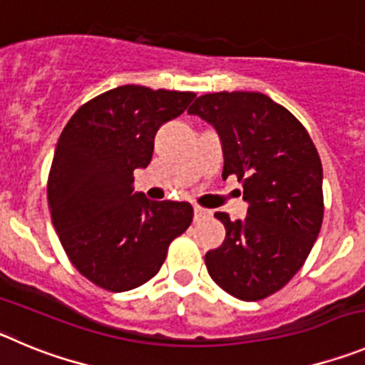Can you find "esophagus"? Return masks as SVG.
I'll use <instances>...</instances> for the list:
<instances>
[{"label": "esophagus", "instance_id": "1", "mask_svg": "<svg viewBox=\"0 0 365 365\" xmlns=\"http://www.w3.org/2000/svg\"><path fill=\"white\" fill-rule=\"evenodd\" d=\"M193 213H195V219H202V217L208 215V210L200 208V206H195V208H193Z\"/></svg>", "mask_w": 365, "mask_h": 365}]
</instances>
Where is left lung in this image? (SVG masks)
<instances>
[{
  "instance_id": "8db88e82",
  "label": "left lung",
  "mask_w": 365,
  "mask_h": 365,
  "mask_svg": "<svg viewBox=\"0 0 365 365\" xmlns=\"http://www.w3.org/2000/svg\"><path fill=\"white\" fill-rule=\"evenodd\" d=\"M188 113L215 126L222 143V179L235 175L250 205L244 220L215 213L226 239L206 253L210 277L235 299H266L295 277L320 233L319 152L302 123L260 92L206 93Z\"/></svg>"
}]
</instances>
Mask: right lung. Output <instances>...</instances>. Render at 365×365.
Returning <instances> with one entry per match:
<instances>
[{"instance_id": "add662e5", "label": "right lung", "mask_w": 365, "mask_h": 365, "mask_svg": "<svg viewBox=\"0 0 365 365\" xmlns=\"http://www.w3.org/2000/svg\"><path fill=\"white\" fill-rule=\"evenodd\" d=\"M193 92L125 85L79 106L59 135L46 182L59 242L83 277L128 292L157 275L173 239L193 219L190 202L133 193V170L148 166L153 137Z\"/></svg>"}]
</instances>
